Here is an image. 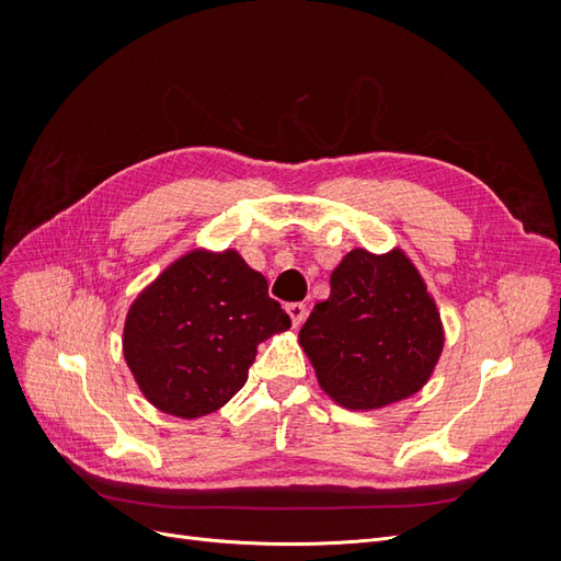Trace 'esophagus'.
<instances>
[{"mask_svg": "<svg viewBox=\"0 0 561 561\" xmlns=\"http://www.w3.org/2000/svg\"><path fill=\"white\" fill-rule=\"evenodd\" d=\"M285 311H287V316H290V320H293V328H295V330H297V328H301V322L307 320V307H304L301 301L287 304Z\"/></svg>", "mask_w": 561, "mask_h": 561, "instance_id": "obj_1", "label": "esophagus"}]
</instances>
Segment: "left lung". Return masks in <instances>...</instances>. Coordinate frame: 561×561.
<instances>
[{
	"mask_svg": "<svg viewBox=\"0 0 561 561\" xmlns=\"http://www.w3.org/2000/svg\"><path fill=\"white\" fill-rule=\"evenodd\" d=\"M318 386L351 412H377L428 383L445 348L435 297L400 245L355 248L299 332Z\"/></svg>",
	"mask_w": 561,
	"mask_h": 561,
	"instance_id": "left-lung-1",
	"label": "left lung"
}]
</instances>
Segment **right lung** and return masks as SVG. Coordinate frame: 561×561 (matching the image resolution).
<instances>
[{
  "instance_id": "add662e5",
  "label": "right lung",
  "mask_w": 561,
  "mask_h": 561,
  "mask_svg": "<svg viewBox=\"0 0 561 561\" xmlns=\"http://www.w3.org/2000/svg\"><path fill=\"white\" fill-rule=\"evenodd\" d=\"M266 278L236 250L194 248L142 287L124 322V358L163 414L206 416L248 381L257 344L290 328Z\"/></svg>"
}]
</instances>
